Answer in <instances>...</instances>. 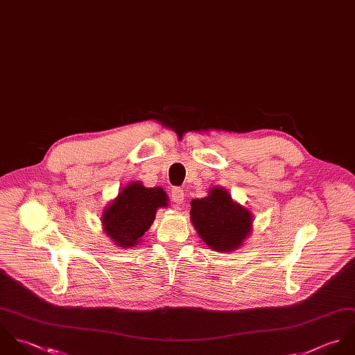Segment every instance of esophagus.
Returning a JSON list of instances; mask_svg holds the SVG:
<instances>
[{
	"label": "esophagus",
	"mask_w": 355,
	"mask_h": 355,
	"mask_svg": "<svg viewBox=\"0 0 355 355\" xmlns=\"http://www.w3.org/2000/svg\"><path fill=\"white\" fill-rule=\"evenodd\" d=\"M171 200L177 205H182L184 203V191L181 188H173Z\"/></svg>",
	"instance_id": "esophagus-1"
}]
</instances>
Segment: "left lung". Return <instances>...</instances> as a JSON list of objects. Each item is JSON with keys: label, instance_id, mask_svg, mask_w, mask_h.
Listing matches in <instances>:
<instances>
[{"label": "left lung", "instance_id": "left-lung-1", "mask_svg": "<svg viewBox=\"0 0 355 355\" xmlns=\"http://www.w3.org/2000/svg\"><path fill=\"white\" fill-rule=\"evenodd\" d=\"M191 220L200 239L218 252H230L241 247L251 234L252 214L220 187L209 196L191 202Z\"/></svg>", "mask_w": 355, "mask_h": 355}]
</instances>
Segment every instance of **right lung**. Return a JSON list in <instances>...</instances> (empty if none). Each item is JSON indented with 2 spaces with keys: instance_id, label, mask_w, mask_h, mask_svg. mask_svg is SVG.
I'll return each instance as SVG.
<instances>
[{
  "instance_id": "right-lung-1",
  "label": "right lung",
  "mask_w": 355,
  "mask_h": 355,
  "mask_svg": "<svg viewBox=\"0 0 355 355\" xmlns=\"http://www.w3.org/2000/svg\"><path fill=\"white\" fill-rule=\"evenodd\" d=\"M167 205L168 198L160 187L145 188L141 182L133 181L104 209V232L118 247H135L150 227L156 210Z\"/></svg>"
}]
</instances>
